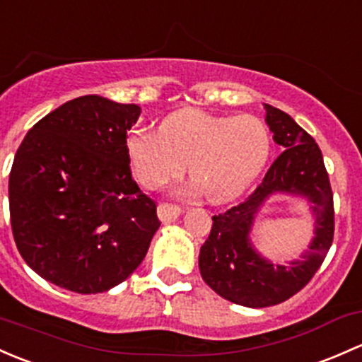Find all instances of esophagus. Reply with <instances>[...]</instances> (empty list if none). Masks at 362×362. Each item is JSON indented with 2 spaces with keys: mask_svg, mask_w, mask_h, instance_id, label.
<instances>
[{
  "mask_svg": "<svg viewBox=\"0 0 362 362\" xmlns=\"http://www.w3.org/2000/svg\"><path fill=\"white\" fill-rule=\"evenodd\" d=\"M182 215V210L175 204H168V203H163L158 206V216L163 223H171Z\"/></svg>",
  "mask_w": 362,
  "mask_h": 362,
  "instance_id": "esophagus-1",
  "label": "esophagus"
}]
</instances>
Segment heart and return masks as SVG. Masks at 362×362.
Wrapping results in <instances>:
<instances>
[{"instance_id": "heart-1", "label": "heart", "mask_w": 362, "mask_h": 362, "mask_svg": "<svg viewBox=\"0 0 362 362\" xmlns=\"http://www.w3.org/2000/svg\"><path fill=\"white\" fill-rule=\"evenodd\" d=\"M124 147L133 175L146 189L177 180L187 165L197 191L210 203L223 204L241 196L265 168L271 135L255 116L180 109L165 117L159 130H132Z\"/></svg>"}]
</instances>
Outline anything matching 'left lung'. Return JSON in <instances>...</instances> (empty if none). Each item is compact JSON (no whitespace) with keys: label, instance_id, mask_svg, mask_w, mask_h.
Here are the masks:
<instances>
[{"label":"left lung","instance_id":"left-lung-1","mask_svg":"<svg viewBox=\"0 0 362 362\" xmlns=\"http://www.w3.org/2000/svg\"><path fill=\"white\" fill-rule=\"evenodd\" d=\"M265 123L283 147L267 175L245 203L213 216V227L199 251V271L216 295L251 309L284 302L305 286L333 243V194L315 140L290 114L264 104ZM274 195L303 199L315 220L308 250L295 261L274 264L250 241L257 213Z\"/></svg>","mask_w":362,"mask_h":362}]
</instances>
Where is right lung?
<instances>
[{
  "mask_svg": "<svg viewBox=\"0 0 362 362\" xmlns=\"http://www.w3.org/2000/svg\"><path fill=\"white\" fill-rule=\"evenodd\" d=\"M142 109L100 95L66 102L22 140L8 180L15 245L55 286L104 293L142 264L159 229L132 178L127 133Z\"/></svg>",
  "mask_w": 362,
  "mask_h": 362,
  "instance_id": "add662e5",
  "label": "right lung"
}]
</instances>
